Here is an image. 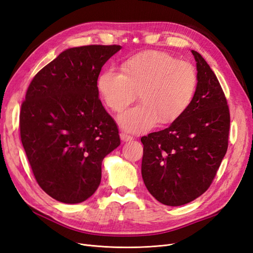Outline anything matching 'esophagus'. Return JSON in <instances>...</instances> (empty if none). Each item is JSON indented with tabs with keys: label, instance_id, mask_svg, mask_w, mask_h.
<instances>
[{
	"label": "esophagus",
	"instance_id": "esophagus-1",
	"mask_svg": "<svg viewBox=\"0 0 253 253\" xmlns=\"http://www.w3.org/2000/svg\"><path fill=\"white\" fill-rule=\"evenodd\" d=\"M120 138H121V140H124V141H129V140H132V139H133L132 136H129L126 133H120Z\"/></svg>",
	"mask_w": 253,
	"mask_h": 253
}]
</instances>
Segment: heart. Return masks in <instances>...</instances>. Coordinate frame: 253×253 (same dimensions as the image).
<instances>
[{
    "label": "heart",
    "instance_id": "b5f03b06",
    "mask_svg": "<svg viewBox=\"0 0 253 253\" xmlns=\"http://www.w3.org/2000/svg\"><path fill=\"white\" fill-rule=\"evenodd\" d=\"M197 84L193 64L163 52L149 51L126 59L123 72L113 68L104 70L97 88L103 101L115 112L132 103L139 92L141 103L125 111L118 121L128 132L141 133L184 114L194 99Z\"/></svg>",
    "mask_w": 253,
    "mask_h": 253
}]
</instances>
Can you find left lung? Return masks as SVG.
I'll return each instance as SVG.
<instances>
[{
	"label": "left lung",
	"instance_id": "left-lung-1",
	"mask_svg": "<svg viewBox=\"0 0 253 253\" xmlns=\"http://www.w3.org/2000/svg\"><path fill=\"white\" fill-rule=\"evenodd\" d=\"M193 101L167 128L141 137V173L151 195L164 205L194 201L212 183L227 152L230 114L222 86L202 55Z\"/></svg>",
	"mask_w": 253,
	"mask_h": 253
}]
</instances>
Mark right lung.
<instances>
[{
    "instance_id": "right-lung-1",
    "label": "right lung",
    "mask_w": 253,
    "mask_h": 253,
    "mask_svg": "<svg viewBox=\"0 0 253 253\" xmlns=\"http://www.w3.org/2000/svg\"><path fill=\"white\" fill-rule=\"evenodd\" d=\"M119 45L67 49L31 81L20 113L21 140L41 188L59 202L85 201L98 188L104 157L120 144L98 97L102 66Z\"/></svg>"
}]
</instances>
